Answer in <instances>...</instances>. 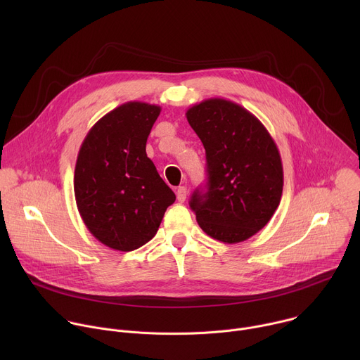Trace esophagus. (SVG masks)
<instances>
[{
	"label": "esophagus",
	"instance_id": "obj_1",
	"mask_svg": "<svg viewBox=\"0 0 360 360\" xmlns=\"http://www.w3.org/2000/svg\"><path fill=\"white\" fill-rule=\"evenodd\" d=\"M186 195H188V191H186V188H185V186H179V188H176V199H178L179 202H185Z\"/></svg>",
	"mask_w": 360,
	"mask_h": 360
}]
</instances>
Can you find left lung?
Segmentation results:
<instances>
[{"label": "left lung", "instance_id": "obj_1", "mask_svg": "<svg viewBox=\"0 0 360 360\" xmlns=\"http://www.w3.org/2000/svg\"><path fill=\"white\" fill-rule=\"evenodd\" d=\"M186 120L207 152V192L195 191L189 202L198 225L221 242H243L279 207V149L265 125L229 99H205L186 111Z\"/></svg>", "mask_w": 360, "mask_h": 360}]
</instances>
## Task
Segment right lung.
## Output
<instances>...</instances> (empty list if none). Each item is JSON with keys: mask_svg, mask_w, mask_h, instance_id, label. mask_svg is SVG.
I'll return each instance as SVG.
<instances>
[{"mask_svg": "<svg viewBox=\"0 0 360 360\" xmlns=\"http://www.w3.org/2000/svg\"><path fill=\"white\" fill-rule=\"evenodd\" d=\"M161 107L129 101L102 117L78 152L74 193L86 229L105 246L129 252L155 236L175 193L146 157Z\"/></svg>", "mask_w": 360, "mask_h": 360, "instance_id": "right-lung-1", "label": "right lung"}]
</instances>
